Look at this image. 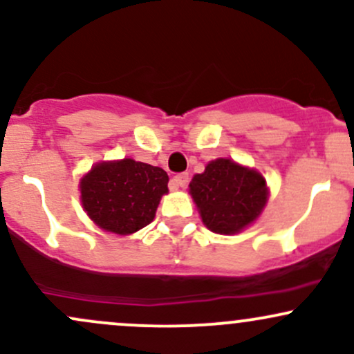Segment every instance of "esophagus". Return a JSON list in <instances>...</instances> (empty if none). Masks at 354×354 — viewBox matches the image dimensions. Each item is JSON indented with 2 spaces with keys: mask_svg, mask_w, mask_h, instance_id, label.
Masks as SVG:
<instances>
[{
  "mask_svg": "<svg viewBox=\"0 0 354 354\" xmlns=\"http://www.w3.org/2000/svg\"><path fill=\"white\" fill-rule=\"evenodd\" d=\"M188 173H181L171 180V186H173V188H185V186L188 185Z\"/></svg>",
  "mask_w": 354,
  "mask_h": 354,
  "instance_id": "34e87169",
  "label": "esophagus"
}]
</instances>
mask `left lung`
I'll use <instances>...</instances> for the list:
<instances>
[{
    "mask_svg": "<svg viewBox=\"0 0 354 354\" xmlns=\"http://www.w3.org/2000/svg\"><path fill=\"white\" fill-rule=\"evenodd\" d=\"M189 193L207 228L223 235L243 230L267 203L262 174L223 158L208 162L205 173L193 176Z\"/></svg>",
    "mask_w": 354,
    "mask_h": 354,
    "instance_id": "left-lung-1",
    "label": "left lung"
}]
</instances>
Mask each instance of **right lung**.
Returning a JSON list of instances; mask_svg holds the SVG:
<instances>
[{"label": "right lung", "mask_w": 354, "mask_h": 354, "mask_svg": "<svg viewBox=\"0 0 354 354\" xmlns=\"http://www.w3.org/2000/svg\"><path fill=\"white\" fill-rule=\"evenodd\" d=\"M168 181L165 169L134 159L99 162L80 183V198L95 225L129 235L153 221Z\"/></svg>", "instance_id": "add662e5"}]
</instances>
